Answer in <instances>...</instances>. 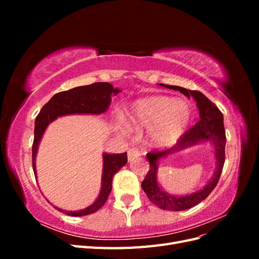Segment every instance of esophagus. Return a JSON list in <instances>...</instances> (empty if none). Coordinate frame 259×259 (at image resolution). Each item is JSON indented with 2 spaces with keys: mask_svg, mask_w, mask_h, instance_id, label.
<instances>
[{
  "mask_svg": "<svg viewBox=\"0 0 259 259\" xmlns=\"http://www.w3.org/2000/svg\"><path fill=\"white\" fill-rule=\"evenodd\" d=\"M139 155H142V150L140 149L136 148V147H133L131 148L130 150L127 151V158H128V161L131 160H134L135 158H138Z\"/></svg>",
  "mask_w": 259,
  "mask_h": 259,
  "instance_id": "1",
  "label": "esophagus"
}]
</instances>
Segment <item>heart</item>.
<instances>
[{
	"label": "heart",
	"mask_w": 259,
	"mask_h": 259,
	"mask_svg": "<svg viewBox=\"0 0 259 259\" xmlns=\"http://www.w3.org/2000/svg\"><path fill=\"white\" fill-rule=\"evenodd\" d=\"M191 114V108L186 101L169 96H152L137 100L127 116L134 128H151L154 145L169 146L184 134Z\"/></svg>",
	"instance_id": "heart-1"
}]
</instances>
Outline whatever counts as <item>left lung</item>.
Here are the masks:
<instances>
[{
    "instance_id": "8db88e82",
    "label": "left lung",
    "mask_w": 259,
    "mask_h": 259,
    "mask_svg": "<svg viewBox=\"0 0 259 259\" xmlns=\"http://www.w3.org/2000/svg\"><path fill=\"white\" fill-rule=\"evenodd\" d=\"M160 85L170 90L179 91L188 98H190V96L193 97L195 101H197V105L199 108L200 120L197 124H194L191 128L184 133V135H182V137L178 139V142L173 148L168 149V150L161 151L154 149V150L147 153V158L149 160V163H150V165H149L148 173L142 183V188L146 192L149 200L158 207L173 211L185 210L193 207L194 205L199 204L203 200H205L209 195V193L215 189V187L218 184V180L221 178L226 158V133L224 127V117L222 111L219 110L217 106L214 103H211V101L205 95H203L201 92L190 90L188 91L186 89L180 88V86L174 85ZM203 140H210L215 147L218 168L213 179L202 191L189 196L175 197V196H170L164 193L156 182V168H157L156 162L161 156L181 150L188 145L197 143Z\"/></svg>"
}]
</instances>
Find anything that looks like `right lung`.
Masks as SVG:
<instances>
[{
	"label": "right lung",
	"mask_w": 259,
	"mask_h": 259,
	"mask_svg": "<svg viewBox=\"0 0 259 259\" xmlns=\"http://www.w3.org/2000/svg\"><path fill=\"white\" fill-rule=\"evenodd\" d=\"M120 91L113 89V86L106 82H97L91 85L79 86L72 90L60 92L55 94L46 103L40 113L35 119L34 126V139L32 145V167L34 175L35 170V155L37 151V146L43 136V133L48 125L56 119L57 116L74 113H93L99 114L105 112L111 101V94H117ZM127 163L126 152L120 154H104V171L103 179H101V191L98 199L92 205L81 210L68 211L58 207L61 213L70 216H85L95 213L103 206L109 194L112 190V179L113 176L119 171L125 164Z\"/></svg>",
	"instance_id": "1"
}]
</instances>
